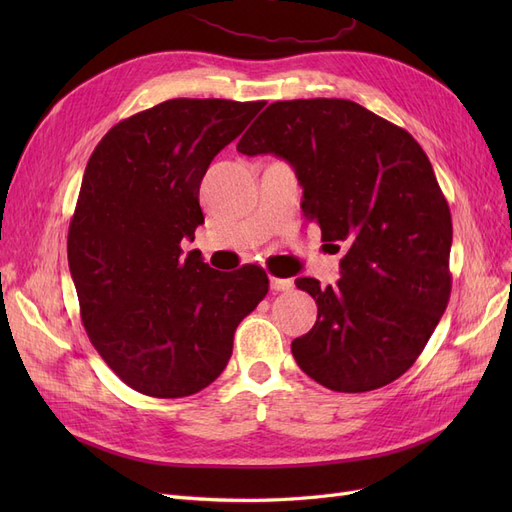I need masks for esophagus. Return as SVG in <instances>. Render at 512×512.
I'll return each instance as SVG.
<instances>
[{
    "label": "esophagus",
    "instance_id": "obj_1",
    "mask_svg": "<svg viewBox=\"0 0 512 512\" xmlns=\"http://www.w3.org/2000/svg\"><path fill=\"white\" fill-rule=\"evenodd\" d=\"M269 282H271V290H275V292H284V290L292 288V280H286V277L271 275Z\"/></svg>",
    "mask_w": 512,
    "mask_h": 512
}]
</instances>
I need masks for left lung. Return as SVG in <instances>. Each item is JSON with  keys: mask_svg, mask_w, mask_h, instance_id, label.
I'll list each match as a JSON object with an SVG mask.
<instances>
[{"mask_svg": "<svg viewBox=\"0 0 512 512\" xmlns=\"http://www.w3.org/2000/svg\"><path fill=\"white\" fill-rule=\"evenodd\" d=\"M237 151L290 162L305 218L335 250L346 245L335 286L294 282L318 305L314 329L290 346L294 361L337 393L374 391L406 374L453 284L451 209L423 147L361 104L312 98L269 104Z\"/></svg>", "mask_w": 512, "mask_h": 512, "instance_id": "left-lung-1", "label": "left lung"}]
</instances>
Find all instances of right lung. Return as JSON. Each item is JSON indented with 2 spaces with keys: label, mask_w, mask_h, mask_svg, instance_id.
Here are the masks:
<instances>
[{
  "label": "right lung",
  "mask_w": 512,
  "mask_h": 512,
  "mask_svg": "<svg viewBox=\"0 0 512 512\" xmlns=\"http://www.w3.org/2000/svg\"><path fill=\"white\" fill-rule=\"evenodd\" d=\"M267 102L166 100L119 121L87 162L68 230L81 320L130 389L188 397L218 378L239 322L267 297L265 269L220 273L196 252L211 160Z\"/></svg>",
  "instance_id": "1"
}]
</instances>
